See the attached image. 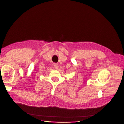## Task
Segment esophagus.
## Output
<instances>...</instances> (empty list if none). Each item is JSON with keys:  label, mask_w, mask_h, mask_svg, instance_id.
Here are the masks:
<instances>
[{"label": "esophagus", "mask_w": 124, "mask_h": 124, "mask_svg": "<svg viewBox=\"0 0 124 124\" xmlns=\"http://www.w3.org/2000/svg\"><path fill=\"white\" fill-rule=\"evenodd\" d=\"M54 68L55 69H57L58 68V65L57 63H54Z\"/></svg>", "instance_id": "obj_1"}]
</instances>
